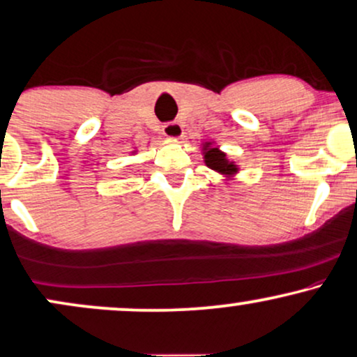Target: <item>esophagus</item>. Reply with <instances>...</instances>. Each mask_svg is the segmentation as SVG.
Returning a JSON list of instances; mask_svg holds the SVG:
<instances>
[{
    "instance_id": "1",
    "label": "esophagus",
    "mask_w": 357,
    "mask_h": 357,
    "mask_svg": "<svg viewBox=\"0 0 357 357\" xmlns=\"http://www.w3.org/2000/svg\"><path fill=\"white\" fill-rule=\"evenodd\" d=\"M163 135L168 138H173V139H181L184 137V132H183V126L178 123V121H169V123H166L163 126Z\"/></svg>"
}]
</instances>
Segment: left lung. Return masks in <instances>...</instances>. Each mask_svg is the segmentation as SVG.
Wrapping results in <instances>:
<instances>
[{
	"label": "left lung",
	"instance_id": "8db88e82",
	"mask_svg": "<svg viewBox=\"0 0 357 357\" xmlns=\"http://www.w3.org/2000/svg\"><path fill=\"white\" fill-rule=\"evenodd\" d=\"M202 155H204V163L207 168L218 171V173L224 176H232L236 174L238 168L234 161L227 160V155L224 151H220L219 148L212 146V143H204L202 146Z\"/></svg>",
	"mask_w": 357,
	"mask_h": 357
}]
</instances>
